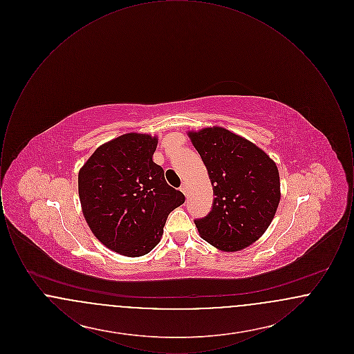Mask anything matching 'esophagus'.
Instances as JSON below:
<instances>
[{
	"label": "esophagus",
	"instance_id": "obj_1",
	"mask_svg": "<svg viewBox=\"0 0 354 354\" xmlns=\"http://www.w3.org/2000/svg\"><path fill=\"white\" fill-rule=\"evenodd\" d=\"M188 188H189V187H188V185H187V183H183V185H182V187H180V191H182V192H183L185 195H187V194H188Z\"/></svg>",
	"mask_w": 354,
	"mask_h": 354
}]
</instances>
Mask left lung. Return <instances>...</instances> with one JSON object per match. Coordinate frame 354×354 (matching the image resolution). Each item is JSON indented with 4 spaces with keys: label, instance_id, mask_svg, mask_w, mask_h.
<instances>
[{
    "label": "left lung",
    "instance_id": "8db88e82",
    "mask_svg": "<svg viewBox=\"0 0 354 354\" xmlns=\"http://www.w3.org/2000/svg\"><path fill=\"white\" fill-rule=\"evenodd\" d=\"M214 188L211 212L195 220L207 243L224 252L250 247L270 227L281 192L276 163L248 139L224 127L187 133Z\"/></svg>",
    "mask_w": 354,
    "mask_h": 354
}]
</instances>
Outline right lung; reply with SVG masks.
Listing matches in <instances>:
<instances>
[{"label": "right lung", "mask_w": 354, "mask_h": 354, "mask_svg": "<svg viewBox=\"0 0 354 354\" xmlns=\"http://www.w3.org/2000/svg\"><path fill=\"white\" fill-rule=\"evenodd\" d=\"M156 146L158 136L120 135L100 146L78 172L87 225L104 247L123 256L152 251L169 212L185 203L152 160Z\"/></svg>", "instance_id": "right-lung-1"}]
</instances>
